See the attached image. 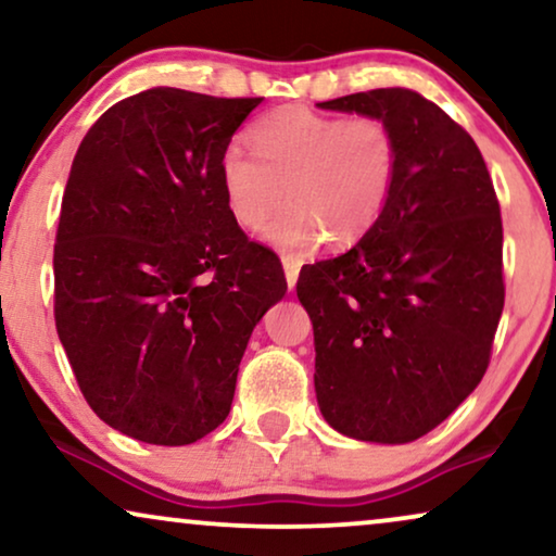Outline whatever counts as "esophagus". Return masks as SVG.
I'll return each instance as SVG.
<instances>
[{
	"label": "esophagus",
	"instance_id": "1",
	"mask_svg": "<svg viewBox=\"0 0 556 556\" xmlns=\"http://www.w3.org/2000/svg\"><path fill=\"white\" fill-rule=\"evenodd\" d=\"M283 273H286V283L288 288H295V283H299V273H301V265L299 261H293V257H283Z\"/></svg>",
	"mask_w": 556,
	"mask_h": 556
}]
</instances>
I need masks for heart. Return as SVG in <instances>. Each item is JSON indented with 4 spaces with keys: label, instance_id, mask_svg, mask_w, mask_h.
Wrapping results in <instances>:
<instances>
[{
    "label": "heart",
    "instance_id": "obj_1",
    "mask_svg": "<svg viewBox=\"0 0 556 556\" xmlns=\"http://www.w3.org/2000/svg\"><path fill=\"white\" fill-rule=\"evenodd\" d=\"M248 139L255 155L232 143L219 156V187L242 230H261L288 200L265 240L303 257L326 238L354 245L382 219L400 172L397 136L384 118L286 105L257 118Z\"/></svg>",
    "mask_w": 556,
    "mask_h": 556
}]
</instances>
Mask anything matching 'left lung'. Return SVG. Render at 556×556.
<instances>
[{"label":"left lung","instance_id":"left-lung-1","mask_svg":"<svg viewBox=\"0 0 556 556\" xmlns=\"http://www.w3.org/2000/svg\"><path fill=\"white\" fill-rule=\"evenodd\" d=\"M318 109L384 118L400 143L392 200L367 238L301 270L324 420L364 443L438 428L485 375L504 311V227L468 131L409 88Z\"/></svg>","mask_w":556,"mask_h":556}]
</instances>
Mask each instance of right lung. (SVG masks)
<instances>
[{"label":"right lung","instance_id":"add662e5","mask_svg":"<svg viewBox=\"0 0 556 556\" xmlns=\"http://www.w3.org/2000/svg\"><path fill=\"white\" fill-rule=\"evenodd\" d=\"M263 98L151 88L80 141L55 238V326L90 409L151 445L230 415L240 359L286 295L227 210L219 156Z\"/></svg>","mask_w":556,"mask_h":556}]
</instances>
